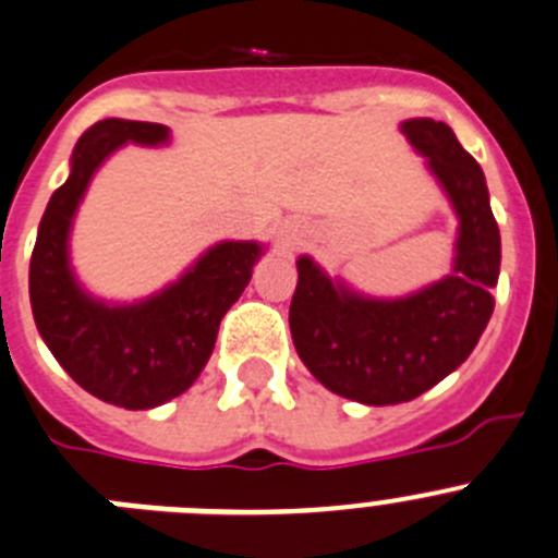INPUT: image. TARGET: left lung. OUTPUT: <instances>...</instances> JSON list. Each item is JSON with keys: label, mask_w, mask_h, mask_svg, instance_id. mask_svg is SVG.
<instances>
[{"label": "left lung", "mask_w": 558, "mask_h": 558, "mask_svg": "<svg viewBox=\"0 0 558 558\" xmlns=\"http://www.w3.org/2000/svg\"><path fill=\"white\" fill-rule=\"evenodd\" d=\"M400 131L427 158V172L458 216L452 270L416 293L378 299L331 279L310 254L295 259L290 333L301 362L328 391L362 405L416 400L454 373L490 320L501 268V235L480 163L433 117L402 120Z\"/></svg>", "instance_id": "8db88e82"}]
</instances>
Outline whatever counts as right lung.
Here are the masks:
<instances>
[{
	"mask_svg": "<svg viewBox=\"0 0 558 558\" xmlns=\"http://www.w3.org/2000/svg\"><path fill=\"white\" fill-rule=\"evenodd\" d=\"M125 145H169V129L109 117L76 142L71 174L51 194L37 227L29 301L44 342L84 391L125 411H147L199 378L221 317L246 290L265 246L214 243L174 282L131 304L89 293L71 265L73 219L95 172Z\"/></svg>",
	"mask_w": 558,
	"mask_h": 558,
	"instance_id": "1",
	"label": "right lung"
}]
</instances>
